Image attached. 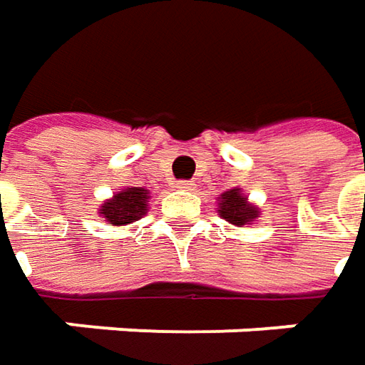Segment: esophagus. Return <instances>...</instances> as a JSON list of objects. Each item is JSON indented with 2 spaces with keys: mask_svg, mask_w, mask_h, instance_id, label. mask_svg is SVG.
Returning a JSON list of instances; mask_svg holds the SVG:
<instances>
[{
  "mask_svg": "<svg viewBox=\"0 0 365 365\" xmlns=\"http://www.w3.org/2000/svg\"><path fill=\"white\" fill-rule=\"evenodd\" d=\"M176 189L192 190L195 189V182H192V180H178V182H176Z\"/></svg>",
  "mask_w": 365,
  "mask_h": 365,
  "instance_id": "1",
  "label": "esophagus"
}]
</instances>
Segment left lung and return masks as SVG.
Returning <instances> with one entry per match:
<instances>
[{
  "instance_id": "left-lung-1",
  "label": "left lung",
  "mask_w": 365,
  "mask_h": 365,
  "mask_svg": "<svg viewBox=\"0 0 365 365\" xmlns=\"http://www.w3.org/2000/svg\"><path fill=\"white\" fill-rule=\"evenodd\" d=\"M219 215L230 221L233 225H245L250 221L258 217V209L254 205L247 203V199L242 197L240 189H232L221 195V203H219Z\"/></svg>"
}]
</instances>
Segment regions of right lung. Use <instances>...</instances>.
Wrapping results in <instances>:
<instances>
[{
	"mask_svg": "<svg viewBox=\"0 0 365 365\" xmlns=\"http://www.w3.org/2000/svg\"><path fill=\"white\" fill-rule=\"evenodd\" d=\"M148 192L140 187H132L118 192L113 199H109L103 207L99 209L101 215L113 223V225H128L132 221H138L146 213Z\"/></svg>",
	"mask_w": 365,
	"mask_h": 365,
	"instance_id": "1",
	"label": "right lung"
}]
</instances>
